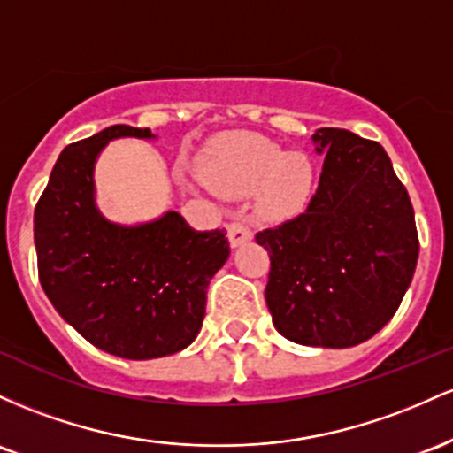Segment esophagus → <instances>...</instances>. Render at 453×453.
I'll use <instances>...</instances> for the list:
<instances>
[{
    "instance_id": "34e87169",
    "label": "esophagus",
    "mask_w": 453,
    "mask_h": 453,
    "mask_svg": "<svg viewBox=\"0 0 453 453\" xmlns=\"http://www.w3.org/2000/svg\"><path fill=\"white\" fill-rule=\"evenodd\" d=\"M226 237H228V243H231V248H240L242 243L250 242L252 233H250V228H248L246 222L237 220V222H231V225L226 226Z\"/></svg>"
}]
</instances>
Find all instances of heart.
I'll return each mask as SVG.
<instances>
[{
	"instance_id": "1",
	"label": "heart",
	"mask_w": 453,
	"mask_h": 453,
	"mask_svg": "<svg viewBox=\"0 0 453 453\" xmlns=\"http://www.w3.org/2000/svg\"><path fill=\"white\" fill-rule=\"evenodd\" d=\"M203 177L220 195L246 196L257 190L258 216L284 222L306 210L317 169L302 151L288 154L272 141L248 136L218 147L203 165Z\"/></svg>"
}]
</instances>
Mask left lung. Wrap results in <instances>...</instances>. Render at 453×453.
Instances as JSON below:
<instances>
[{"instance_id":"left-lung-1","label":"left lung","mask_w":453,"mask_h":453,"mask_svg":"<svg viewBox=\"0 0 453 453\" xmlns=\"http://www.w3.org/2000/svg\"><path fill=\"white\" fill-rule=\"evenodd\" d=\"M312 143L323 171L308 210L257 233L272 261L265 302L291 342L349 349L389 323L413 280L415 213L379 143L340 128Z\"/></svg>"}]
</instances>
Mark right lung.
Returning <instances> with one entry per match:
<instances>
[{"mask_svg": "<svg viewBox=\"0 0 453 453\" xmlns=\"http://www.w3.org/2000/svg\"><path fill=\"white\" fill-rule=\"evenodd\" d=\"M117 139L158 136L117 124L55 162L34 211L40 284L59 317L104 353L166 357L199 336L207 287L231 250L222 228L195 231L177 211L136 225L109 220L96 203L94 171Z\"/></svg>", "mask_w": 453, "mask_h": 453, "instance_id": "add662e5", "label": "right lung"}]
</instances>
